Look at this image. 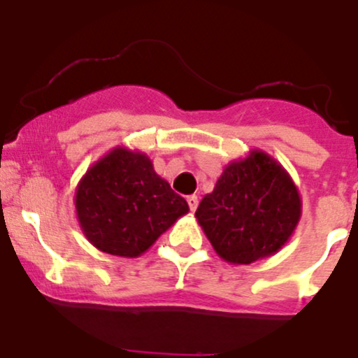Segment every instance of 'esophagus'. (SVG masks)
<instances>
[{"instance_id": "1", "label": "esophagus", "mask_w": 358, "mask_h": 358, "mask_svg": "<svg viewBox=\"0 0 358 358\" xmlns=\"http://www.w3.org/2000/svg\"><path fill=\"white\" fill-rule=\"evenodd\" d=\"M187 202H189L190 211L194 213L197 209V204H199V199H197V196H189V197H187Z\"/></svg>"}]
</instances>
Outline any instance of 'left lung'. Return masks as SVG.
<instances>
[{
	"label": "left lung",
	"instance_id": "1",
	"mask_svg": "<svg viewBox=\"0 0 358 358\" xmlns=\"http://www.w3.org/2000/svg\"><path fill=\"white\" fill-rule=\"evenodd\" d=\"M196 218L220 258L249 265L291 239L301 218V197L280 162L252 149L225 166Z\"/></svg>",
	"mask_w": 358,
	"mask_h": 358
}]
</instances>
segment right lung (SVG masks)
<instances>
[{
  "mask_svg": "<svg viewBox=\"0 0 358 358\" xmlns=\"http://www.w3.org/2000/svg\"><path fill=\"white\" fill-rule=\"evenodd\" d=\"M86 239L102 252L136 258L183 215L189 204L157 175L140 150L117 145L93 162L74 194Z\"/></svg>",
  "mask_w": 358,
  "mask_h": 358,
  "instance_id": "1",
  "label": "right lung"
}]
</instances>
